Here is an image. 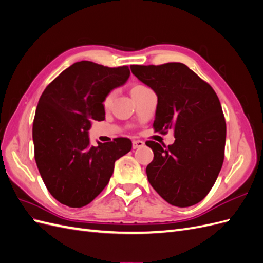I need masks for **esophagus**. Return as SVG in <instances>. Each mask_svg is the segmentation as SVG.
I'll return each mask as SVG.
<instances>
[{
	"mask_svg": "<svg viewBox=\"0 0 263 263\" xmlns=\"http://www.w3.org/2000/svg\"><path fill=\"white\" fill-rule=\"evenodd\" d=\"M145 146V142L141 140H134L133 141V149H138V148H142Z\"/></svg>",
	"mask_w": 263,
	"mask_h": 263,
	"instance_id": "1",
	"label": "esophagus"
}]
</instances>
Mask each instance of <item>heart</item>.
<instances>
[{
  "label": "heart",
  "instance_id": "heart-1",
  "mask_svg": "<svg viewBox=\"0 0 263 263\" xmlns=\"http://www.w3.org/2000/svg\"><path fill=\"white\" fill-rule=\"evenodd\" d=\"M145 89H148V87L145 86V85H142V84H136V85H134L132 87V94L135 93V92H137V91H140V90H145ZM114 95H115V92H109L105 97V99L103 100V106H104L105 108H108L110 106V104H112Z\"/></svg>",
  "mask_w": 263,
  "mask_h": 263
}]
</instances>
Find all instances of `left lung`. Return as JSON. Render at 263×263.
<instances>
[{
  "label": "left lung",
  "instance_id": "1",
  "mask_svg": "<svg viewBox=\"0 0 263 263\" xmlns=\"http://www.w3.org/2000/svg\"><path fill=\"white\" fill-rule=\"evenodd\" d=\"M138 80L158 98L154 128L174 130L176 140L165 147L155 141L147 165L149 183L164 201L189 208L209 194L224 161L226 123L212 86L180 62L132 66Z\"/></svg>",
  "mask_w": 263,
  "mask_h": 263
}]
</instances>
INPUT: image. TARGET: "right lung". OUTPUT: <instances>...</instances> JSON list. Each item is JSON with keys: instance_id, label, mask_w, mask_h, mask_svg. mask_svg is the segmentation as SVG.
Instances as JSON below:
<instances>
[{"instance_id": "1", "label": "right lung", "mask_w": 263, "mask_h": 263, "mask_svg": "<svg viewBox=\"0 0 263 263\" xmlns=\"http://www.w3.org/2000/svg\"><path fill=\"white\" fill-rule=\"evenodd\" d=\"M127 66L108 68L76 62L46 87L36 108L33 141L37 168L49 193L69 208L91 203L112 177L114 163L132 141L90 145L93 121H104L103 100L128 80Z\"/></svg>"}]
</instances>
